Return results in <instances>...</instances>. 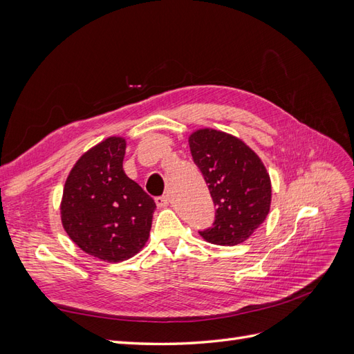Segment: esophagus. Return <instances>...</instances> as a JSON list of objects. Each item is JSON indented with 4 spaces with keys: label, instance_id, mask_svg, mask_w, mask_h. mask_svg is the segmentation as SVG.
Here are the masks:
<instances>
[{
    "label": "esophagus",
    "instance_id": "1",
    "mask_svg": "<svg viewBox=\"0 0 354 354\" xmlns=\"http://www.w3.org/2000/svg\"><path fill=\"white\" fill-rule=\"evenodd\" d=\"M155 202H156V207H158V208H165V207H168V198H167V196H159V198L155 199Z\"/></svg>",
    "mask_w": 354,
    "mask_h": 354
}]
</instances>
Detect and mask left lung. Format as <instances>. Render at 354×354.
I'll list each match as a JSON object with an SVG mask.
<instances>
[{"label": "left lung", "mask_w": 354, "mask_h": 354, "mask_svg": "<svg viewBox=\"0 0 354 354\" xmlns=\"http://www.w3.org/2000/svg\"><path fill=\"white\" fill-rule=\"evenodd\" d=\"M189 147L217 207L214 226L199 234L223 246L250 239L272 203V181L263 160L242 138L214 128L192 133Z\"/></svg>", "instance_id": "8db88e82"}]
</instances>
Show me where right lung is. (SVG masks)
Returning <instances> with one entry per match:
<instances>
[{"mask_svg": "<svg viewBox=\"0 0 354 354\" xmlns=\"http://www.w3.org/2000/svg\"><path fill=\"white\" fill-rule=\"evenodd\" d=\"M124 137L104 138L82 153L66 178L60 202L62 226L91 257L120 263L143 250L155 201L127 177Z\"/></svg>", "mask_w": 354, "mask_h": 354, "instance_id": "obj_1", "label": "right lung"}]
</instances>
